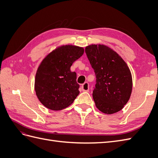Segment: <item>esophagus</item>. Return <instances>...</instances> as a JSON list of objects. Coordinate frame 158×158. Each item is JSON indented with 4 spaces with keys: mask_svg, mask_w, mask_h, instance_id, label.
Returning a JSON list of instances; mask_svg holds the SVG:
<instances>
[{
    "mask_svg": "<svg viewBox=\"0 0 158 158\" xmlns=\"http://www.w3.org/2000/svg\"><path fill=\"white\" fill-rule=\"evenodd\" d=\"M81 89L83 91V92H88L89 91V84L88 82H85L81 86Z\"/></svg>",
    "mask_w": 158,
    "mask_h": 158,
    "instance_id": "esophagus-1",
    "label": "esophagus"
}]
</instances>
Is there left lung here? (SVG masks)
Here are the masks:
<instances>
[{"label":"left lung","instance_id":"1","mask_svg":"<svg viewBox=\"0 0 158 158\" xmlns=\"http://www.w3.org/2000/svg\"><path fill=\"white\" fill-rule=\"evenodd\" d=\"M85 52L96 76L92 94L95 106L106 114L121 111L130 99L132 88V75L127 63L104 45H88Z\"/></svg>","mask_w":158,"mask_h":158}]
</instances>
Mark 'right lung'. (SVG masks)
Masks as SVG:
<instances>
[{
    "instance_id": "1",
    "label": "right lung",
    "mask_w": 158,
    "mask_h": 158,
    "mask_svg": "<svg viewBox=\"0 0 158 158\" xmlns=\"http://www.w3.org/2000/svg\"><path fill=\"white\" fill-rule=\"evenodd\" d=\"M84 48L67 45L47 55L37 69L35 91L37 98L51 110L59 111L73 103L80 92L76 73L70 66L84 54Z\"/></svg>"
}]
</instances>
